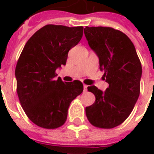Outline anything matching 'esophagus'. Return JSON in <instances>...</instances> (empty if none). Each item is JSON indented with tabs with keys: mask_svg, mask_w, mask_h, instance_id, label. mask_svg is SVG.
<instances>
[{
	"mask_svg": "<svg viewBox=\"0 0 154 154\" xmlns=\"http://www.w3.org/2000/svg\"><path fill=\"white\" fill-rule=\"evenodd\" d=\"M86 91H87V86L84 85V92H86Z\"/></svg>",
	"mask_w": 154,
	"mask_h": 154,
	"instance_id": "34e87169",
	"label": "esophagus"
}]
</instances>
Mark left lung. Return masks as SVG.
<instances>
[{"instance_id": "1", "label": "left lung", "mask_w": 154, "mask_h": 154, "mask_svg": "<svg viewBox=\"0 0 154 154\" xmlns=\"http://www.w3.org/2000/svg\"><path fill=\"white\" fill-rule=\"evenodd\" d=\"M84 33L109 84L104 92L95 86L87 87L96 100L86 108V117L95 127L112 128L127 119L139 98L141 63L133 43L120 31L86 26Z\"/></svg>"}]
</instances>
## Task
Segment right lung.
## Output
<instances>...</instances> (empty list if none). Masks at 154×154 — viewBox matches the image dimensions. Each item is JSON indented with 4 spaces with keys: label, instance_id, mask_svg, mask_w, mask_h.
<instances>
[{
    "label": "right lung",
    "instance_id": "right-lung-1",
    "mask_svg": "<svg viewBox=\"0 0 154 154\" xmlns=\"http://www.w3.org/2000/svg\"><path fill=\"white\" fill-rule=\"evenodd\" d=\"M83 26L47 25L27 41L15 68L17 93L28 118L44 128H57L67 120L71 102L83 92L80 80H55L68 53L80 41Z\"/></svg>",
    "mask_w": 154,
    "mask_h": 154
}]
</instances>
